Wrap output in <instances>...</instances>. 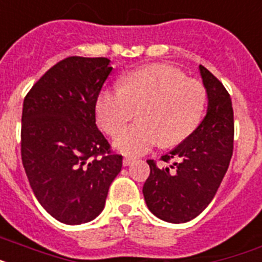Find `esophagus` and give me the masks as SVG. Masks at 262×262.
I'll list each match as a JSON object with an SVG mask.
<instances>
[{
  "label": "esophagus",
  "instance_id": "34e87169",
  "mask_svg": "<svg viewBox=\"0 0 262 262\" xmlns=\"http://www.w3.org/2000/svg\"><path fill=\"white\" fill-rule=\"evenodd\" d=\"M132 162H133V158H132V157H124V160H122V164H124V166L130 165Z\"/></svg>",
  "mask_w": 262,
  "mask_h": 262
}]
</instances>
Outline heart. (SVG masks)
Returning a JSON list of instances; mask_svg holds the SVG:
<instances>
[{"label":"heart","instance_id":"1","mask_svg":"<svg viewBox=\"0 0 262 262\" xmlns=\"http://www.w3.org/2000/svg\"><path fill=\"white\" fill-rule=\"evenodd\" d=\"M205 102L201 81L186 78L166 63H153L127 73L121 89L102 90L96 114L101 127L114 136L138 108L140 121L119 131L114 148L126 156H141L158 142L169 148L186 140L201 122Z\"/></svg>","mask_w":262,"mask_h":262}]
</instances>
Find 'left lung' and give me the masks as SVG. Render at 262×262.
I'll return each instance as SVG.
<instances>
[{"mask_svg": "<svg viewBox=\"0 0 262 262\" xmlns=\"http://www.w3.org/2000/svg\"><path fill=\"white\" fill-rule=\"evenodd\" d=\"M208 94L204 120L192 135L161 160L158 166L148 160L150 174L142 193L156 217L166 223H188L197 217L216 194L233 155L234 120L228 90L200 65Z\"/></svg>", "mask_w": 262, "mask_h": 262, "instance_id": "left-lung-1", "label": "left lung"}]
</instances>
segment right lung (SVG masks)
Listing matches in <instances>:
<instances>
[{"label":"right lung","mask_w":262,"mask_h":262,"mask_svg":"<svg viewBox=\"0 0 262 262\" xmlns=\"http://www.w3.org/2000/svg\"><path fill=\"white\" fill-rule=\"evenodd\" d=\"M105 57H68L50 68L24 100L21 157L36 199L68 225L102 212L122 156L96 125V102L111 74Z\"/></svg>","instance_id":"right-lung-1"}]
</instances>
